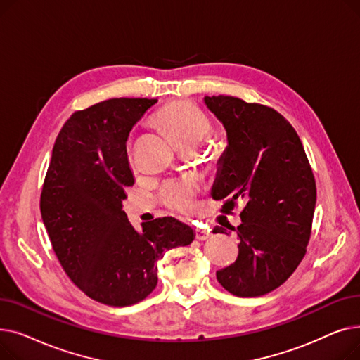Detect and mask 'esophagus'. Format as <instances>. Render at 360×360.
Segmentation results:
<instances>
[{
    "instance_id": "34e87169",
    "label": "esophagus",
    "mask_w": 360,
    "mask_h": 360,
    "mask_svg": "<svg viewBox=\"0 0 360 360\" xmlns=\"http://www.w3.org/2000/svg\"><path fill=\"white\" fill-rule=\"evenodd\" d=\"M210 238H212L210 231H205V229H197L195 231V239H198V240H207Z\"/></svg>"
}]
</instances>
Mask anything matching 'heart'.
Listing matches in <instances>:
<instances>
[{
  "mask_svg": "<svg viewBox=\"0 0 360 360\" xmlns=\"http://www.w3.org/2000/svg\"><path fill=\"white\" fill-rule=\"evenodd\" d=\"M156 122L165 128L184 148H194L212 131V121L197 105L185 101L167 103L156 115ZM167 209L181 214L195 210L197 185L190 179L167 182L160 193Z\"/></svg>",
  "mask_w": 360,
  "mask_h": 360,
  "instance_id": "b5f03b06",
  "label": "heart"
}]
</instances>
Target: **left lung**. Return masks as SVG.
Masks as SVG:
<instances>
[{"label": "left lung", "mask_w": 360, "mask_h": 360, "mask_svg": "<svg viewBox=\"0 0 360 360\" xmlns=\"http://www.w3.org/2000/svg\"><path fill=\"white\" fill-rule=\"evenodd\" d=\"M204 102L228 134L219 160L213 198L223 213L243 202L236 231L238 258L216 273L220 285L239 297L266 295L285 283L307 254L316 185L305 148L290 122L270 106L235 96ZM214 233H226L216 228Z\"/></svg>", "instance_id": "obj_1"}]
</instances>
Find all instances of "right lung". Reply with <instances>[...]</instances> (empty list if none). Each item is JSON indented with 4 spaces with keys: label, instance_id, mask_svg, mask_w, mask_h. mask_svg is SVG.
Wrapping results in <instances>:
<instances>
[{
    "label": "right lung",
    "instance_id": "right-lung-1",
    "mask_svg": "<svg viewBox=\"0 0 360 360\" xmlns=\"http://www.w3.org/2000/svg\"><path fill=\"white\" fill-rule=\"evenodd\" d=\"M156 102L117 98L75 110L55 140L42 186L41 213L56 258L75 286L109 307L146 299L165 251L194 239L174 217L143 223L137 232L122 210L134 185L129 131Z\"/></svg>",
    "mask_w": 360,
    "mask_h": 360
}]
</instances>
